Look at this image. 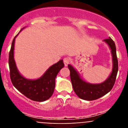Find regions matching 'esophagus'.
<instances>
[{"label":"esophagus","mask_w":128,"mask_h":128,"mask_svg":"<svg viewBox=\"0 0 128 128\" xmlns=\"http://www.w3.org/2000/svg\"><path fill=\"white\" fill-rule=\"evenodd\" d=\"M63 60H64V64H65V66H68L69 62H70V59H69V58H65L64 59H63Z\"/></svg>","instance_id":"34e87169"}]
</instances>
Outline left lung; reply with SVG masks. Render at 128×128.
<instances>
[{"instance_id": "obj_1", "label": "left lung", "mask_w": 128, "mask_h": 128, "mask_svg": "<svg viewBox=\"0 0 128 128\" xmlns=\"http://www.w3.org/2000/svg\"><path fill=\"white\" fill-rule=\"evenodd\" d=\"M104 41L110 48L113 61L112 73L104 82L95 84L86 82L82 79L78 72L72 65H68V68L70 70V80L76 95L83 100L91 101L104 96L112 90L115 82L118 70V62L115 44L110 37L108 39L104 40Z\"/></svg>"}]
</instances>
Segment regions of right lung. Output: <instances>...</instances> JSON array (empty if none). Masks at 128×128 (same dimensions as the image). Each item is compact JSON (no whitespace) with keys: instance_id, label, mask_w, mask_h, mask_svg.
<instances>
[{"instance_id":"1","label":"right lung","mask_w":128,"mask_h":128,"mask_svg":"<svg viewBox=\"0 0 128 128\" xmlns=\"http://www.w3.org/2000/svg\"><path fill=\"white\" fill-rule=\"evenodd\" d=\"M23 28L20 32L24 29ZM19 34V33H18ZM15 36L12 43L9 52L8 65L10 76L12 84L20 92L30 100L36 102H44L52 96L55 88V79L59 70L64 67L63 60L53 64L47 69L40 78L31 80L22 76L16 68L14 59V45Z\"/></svg>"}]
</instances>
